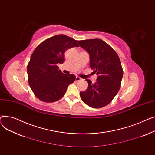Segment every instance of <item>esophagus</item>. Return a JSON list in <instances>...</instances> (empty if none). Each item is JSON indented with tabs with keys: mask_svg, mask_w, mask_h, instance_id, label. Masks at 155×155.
<instances>
[{
	"mask_svg": "<svg viewBox=\"0 0 155 155\" xmlns=\"http://www.w3.org/2000/svg\"><path fill=\"white\" fill-rule=\"evenodd\" d=\"M81 80H82V79L80 78L79 77H78V76L76 77V81H81Z\"/></svg>",
	"mask_w": 155,
	"mask_h": 155,
	"instance_id": "obj_1",
	"label": "esophagus"
}]
</instances>
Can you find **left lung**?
Returning a JSON list of instances; mask_svg holds the SVG:
<instances>
[{
  "instance_id": "1",
  "label": "left lung",
  "mask_w": 155,
  "mask_h": 155,
  "mask_svg": "<svg viewBox=\"0 0 155 155\" xmlns=\"http://www.w3.org/2000/svg\"><path fill=\"white\" fill-rule=\"evenodd\" d=\"M78 42L89 54L90 68L97 76L94 84L89 79L86 80L88 87L80 92L81 98L90 107H103L111 103L120 89L123 75L120 59L115 51L101 39Z\"/></svg>"
}]
</instances>
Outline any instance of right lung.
I'll use <instances>...</instances> for the list:
<instances>
[{
    "instance_id": "obj_1",
    "label": "right lung",
    "mask_w": 155,
    "mask_h": 155,
    "mask_svg": "<svg viewBox=\"0 0 155 155\" xmlns=\"http://www.w3.org/2000/svg\"><path fill=\"white\" fill-rule=\"evenodd\" d=\"M79 47L77 41L59 34L45 40L35 49L27 66L29 84L38 99L55 102L65 94L76 76L65 74L58 65L64 62V54L70 48Z\"/></svg>"
}]
</instances>
